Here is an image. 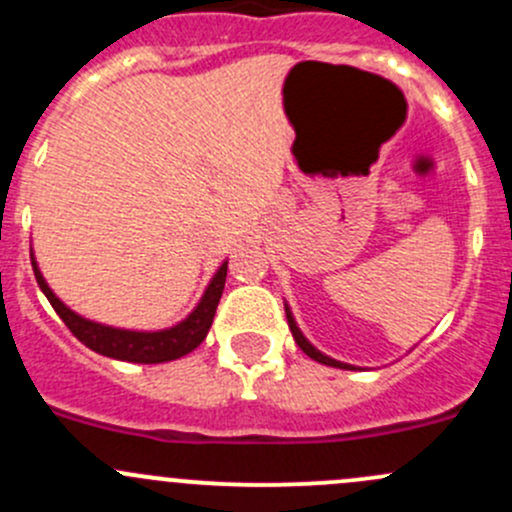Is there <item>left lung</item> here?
<instances>
[{
	"label": "left lung",
	"mask_w": 512,
	"mask_h": 512,
	"mask_svg": "<svg viewBox=\"0 0 512 512\" xmlns=\"http://www.w3.org/2000/svg\"><path fill=\"white\" fill-rule=\"evenodd\" d=\"M285 312H287V324H289V329H292V337H294V342L299 344V349H302L304 354H307V356H312V359H314V361H319V364L337 366V369H354L352 364H344V361H337V359H332V356L322 354V352H319L317 347H312V344H309V339L304 337V334H302V329L297 327V322H294V317H292V309H289V304H285Z\"/></svg>",
	"instance_id": "8db88e82"
}]
</instances>
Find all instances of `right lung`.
I'll return each instance as SVG.
<instances>
[{"label": "right lung", "instance_id": "1", "mask_svg": "<svg viewBox=\"0 0 512 512\" xmlns=\"http://www.w3.org/2000/svg\"><path fill=\"white\" fill-rule=\"evenodd\" d=\"M32 267L41 292L46 294L51 307L56 309V314L64 319L66 327L71 329V334H74L81 344L94 349L96 354L111 356V359L121 361H133V364H163V361L180 359V356L190 354L195 347H200V342H203L210 332V324H213L215 309H218L220 297H223L227 277V262H223V265L218 267V272L213 275V280H210V285L205 287L198 307H195L183 322L173 324V327L168 329H158V332H136V329L108 327V324L94 322V319H86L81 317V314H76L74 309L66 307V304L51 292V287L46 285L44 275H41L39 265H36L34 260V252Z\"/></svg>", "mask_w": 512, "mask_h": 512}]
</instances>
